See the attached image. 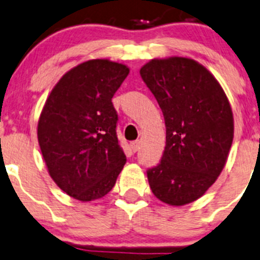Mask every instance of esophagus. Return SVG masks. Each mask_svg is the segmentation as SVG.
I'll return each mask as SVG.
<instances>
[{
  "label": "esophagus",
  "instance_id": "34e87169",
  "mask_svg": "<svg viewBox=\"0 0 260 260\" xmlns=\"http://www.w3.org/2000/svg\"><path fill=\"white\" fill-rule=\"evenodd\" d=\"M140 146H141L140 141H133V142L131 143V147H132L133 152H137L138 149H140Z\"/></svg>",
  "mask_w": 260,
  "mask_h": 260
}]
</instances>
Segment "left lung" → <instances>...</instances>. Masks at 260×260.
Instances as JSON below:
<instances>
[{
	"label": "left lung",
	"instance_id": "8db88e82",
	"mask_svg": "<svg viewBox=\"0 0 260 260\" xmlns=\"http://www.w3.org/2000/svg\"><path fill=\"white\" fill-rule=\"evenodd\" d=\"M140 74L166 125L161 161L147 170L151 190L169 205L190 204L225 166L234 137L229 101L211 73L187 57L153 59Z\"/></svg>",
	"mask_w": 260,
	"mask_h": 260
}]
</instances>
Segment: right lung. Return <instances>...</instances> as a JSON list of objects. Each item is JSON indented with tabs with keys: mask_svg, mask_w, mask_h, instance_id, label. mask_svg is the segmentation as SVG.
Listing matches in <instances>:
<instances>
[{
	"mask_svg": "<svg viewBox=\"0 0 260 260\" xmlns=\"http://www.w3.org/2000/svg\"><path fill=\"white\" fill-rule=\"evenodd\" d=\"M128 73L109 60L83 62L59 80L41 112L38 140L50 176L77 200L106 196L127 161L112 98Z\"/></svg>",
	"mask_w": 260,
	"mask_h": 260,
	"instance_id": "right-lung-1",
	"label": "right lung"
}]
</instances>
